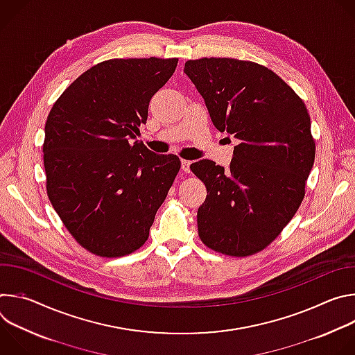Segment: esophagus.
Segmentation results:
<instances>
[{
  "mask_svg": "<svg viewBox=\"0 0 355 355\" xmlns=\"http://www.w3.org/2000/svg\"><path fill=\"white\" fill-rule=\"evenodd\" d=\"M189 166H191V162L188 160H181V170L184 173H189Z\"/></svg>",
  "mask_w": 355,
  "mask_h": 355,
  "instance_id": "34e87169",
  "label": "esophagus"
}]
</instances>
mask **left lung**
<instances>
[{
    "instance_id": "obj_1",
    "label": "left lung",
    "mask_w": 355,
    "mask_h": 355,
    "mask_svg": "<svg viewBox=\"0 0 355 355\" xmlns=\"http://www.w3.org/2000/svg\"><path fill=\"white\" fill-rule=\"evenodd\" d=\"M184 73L215 128L240 141L229 171L211 160L191 164L208 191L198 234L222 254L251 256L282 232L305 196L316 150L311 116L295 91L257 63L205 58L188 60Z\"/></svg>"
}]
</instances>
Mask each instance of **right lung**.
<instances>
[{"mask_svg": "<svg viewBox=\"0 0 355 355\" xmlns=\"http://www.w3.org/2000/svg\"><path fill=\"white\" fill-rule=\"evenodd\" d=\"M178 59H112L83 73L44 126L50 202L71 236L99 257H122L148 239L181 162L136 139L148 103Z\"/></svg>", "mask_w": 355, "mask_h": 355, "instance_id": "add662e5", "label": "right lung"}]
</instances>
